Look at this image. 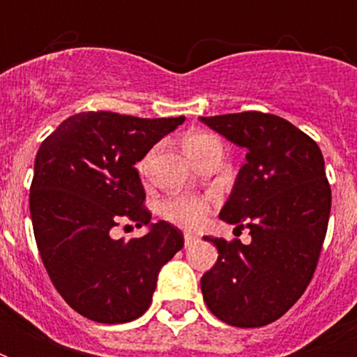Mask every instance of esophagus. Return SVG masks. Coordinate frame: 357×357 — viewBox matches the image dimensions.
<instances>
[{"instance_id":"obj_1","label":"esophagus","mask_w":357,"mask_h":357,"mask_svg":"<svg viewBox=\"0 0 357 357\" xmlns=\"http://www.w3.org/2000/svg\"><path fill=\"white\" fill-rule=\"evenodd\" d=\"M198 241H200V238L196 237V235L185 234V248H190V246H192V244L198 243Z\"/></svg>"}]
</instances>
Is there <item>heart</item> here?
I'll return each instance as SVG.
<instances>
[{
    "label": "heart",
    "instance_id": "obj_1",
    "mask_svg": "<svg viewBox=\"0 0 357 357\" xmlns=\"http://www.w3.org/2000/svg\"><path fill=\"white\" fill-rule=\"evenodd\" d=\"M213 140L211 135L207 133H195L190 135L189 139L185 140V150L187 153H192L195 150H198L200 146H204L206 142ZM153 151L148 153V155L140 161L139 172L142 176L148 174V168H150V161ZM209 209H211V200L206 198V196L198 195H178L170 196L167 200L161 202L159 206V213L161 217L167 220V222L178 226V228L183 229H196L200 228L202 224L206 222L207 215H209Z\"/></svg>",
    "mask_w": 357,
    "mask_h": 357
}]
</instances>
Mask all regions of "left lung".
I'll return each instance as SVG.
<instances>
[{"instance_id":"obj_1","label":"left lung","mask_w":357,"mask_h":357,"mask_svg":"<svg viewBox=\"0 0 357 357\" xmlns=\"http://www.w3.org/2000/svg\"><path fill=\"white\" fill-rule=\"evenodd\" d=\"M246 148L220 218L250 229L252 243L206 237L218 250L202 276L213 315L237 328H259L287 313L304 294L319 263L332 207L324 157L311 137L276 114L200 116Z\"/></svg>"}]
</instances>
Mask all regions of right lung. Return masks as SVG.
Wrapping results in <instances>:
<instances>
[{"mask_svg": "<svg viewBox=\"0 0 357 357\" xmlns=\"http://www.w3.org/2000/svg\"><path fill=\"white\" fill-rule=\"evenodd\" d=\"M183 122L91 111L64 120L38 148L29 192L36 246L59 294L79 315L103 324L139 319L161 266L183 248L178 228L150 222L135 168ZM123 220L151 231L113 239L110 229Z\"/></svg>", "mask_w": 357, "mask_h": 357, "instance_id": "add662e5", "label": "right lung"}]
</instances>
